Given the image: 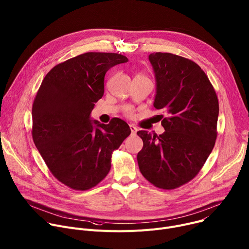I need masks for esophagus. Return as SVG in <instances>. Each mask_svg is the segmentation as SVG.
Here are the masks:
<instances>
[{"label":"esophagus","mask_w":249,"mask_h":249,"mask_svg":"<svg viewBox=\"0 0 249 249\" xmlns=\"http://www.w3.org/2000/svg\"><path fill=\"white\" fill-rule=\"evenodd\" d=\"M129 127H130V130H131V134L135 135L136 134V131H137V127L133 124H129Z\"/></svg>","instance_id":"obj_1"}]
</instances>
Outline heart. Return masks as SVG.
Listing matches in <instances>:
<instances>
[{
  "label": "heart",
  "mask_w": 249,
  "mask_h": 249,
  "mask_svg": "<svg viewBox=\"0 0 249 249\" xmlns=\"http://www.w3.org/2000/svg\"><path fill=\"white\" fill-rule=\"evenodd\" d=\"M141 76H142V75H141ZM126 115H127V116H131V110H130L129 108L126 109Z\"/></svg>",
  "instance_id": "1"
}]
</instances>
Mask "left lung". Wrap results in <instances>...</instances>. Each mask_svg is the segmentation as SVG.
<instances>
[{"label": "left lung", "mask_w": 249, "mask_h": 249, "mask_svg": "<svg viewBox=\"0 0 249 249\" xmlns=\"http://www.w3.org/2000/svg\"><path fill=\"white\" fill-rule=\"evenodd\" d=\"M156 80L154 107L167 113L165 131H137L143 142L137 162L143 177L155 187L178 188L202 169L216 140L218 101L202 68L172 53H151ZM160 119V120H161Z\"/></svg>", "instance_id": "1"}]
</instances>
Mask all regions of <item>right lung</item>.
<instances>
[{"label": "right lung", "instance_id": "obj_1", "mask_svg": "<svg viewBox=\"0 0 249 249\" xmlns=\"http://www.w3.org/2000/svg\"><path fill=\"white\" fill-rule=\"evenodd\" d=\"M128 59L122 54L87 52L54 66L33 105V140L52 175L67 187L85 191L110 169V159L130 134L114 118L107 124L90 114L104 95L105 75Z\"/></svg>", "mask_w": 249, "mask_h": 249}]
</instances>
